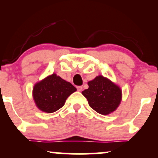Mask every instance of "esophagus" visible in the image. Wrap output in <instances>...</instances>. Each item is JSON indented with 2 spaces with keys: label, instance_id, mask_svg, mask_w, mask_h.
Wrapping results in <instances>:
<instances>
[{
  "label": "esophagus",
  "instance_id": "1",
  "mask_svg": "<svg viewBox=\"0 0 158 158\" xmlns=\"http://www.w3.org/2000/svg\"><path fill=\"white\" fill-rule=\"evenodd\" d=\"M77 90H79V91H81V90H82V89H83L82 86H77Z\"/></svg>",
  "mask_w": 158,
  "mask_h": 158
}]
</instances>
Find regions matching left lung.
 Wrapping results in <instances>:
<instances>
[{"label":"left lung","mask_w":158,"mask_h":158,"mask_svg":"<svg viewBox=\"0 0 158 158\" xmlns=\"http://www.w3.org/2000/svg\"><path fill=\"white\" fill-rule=\"evenodd\" d=\"M89 88L82 94L88 104L97 113L107 115L117 109L122 99L120 88L102 76L97 77L88 83Z\"/></svg>","instance_id":"1"}]
</instances>
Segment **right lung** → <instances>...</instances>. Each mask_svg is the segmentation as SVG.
<instances>
[{"label": "right lung", "mask_w": 158, "mask_h": 158, "mask_svg": "<svg viewBox=\"0 0 158 158\" xmlns=\"http://www.w3.org/2000/svg\"><path fill=\"white\" fill-rule=\"evenodd\" d=\"M76 90L71 83L53 73L34 86L33 98L40 110L52 113L64 106L67 98Z\"/></svg>", "instance_id": "right-lung-1"}]
</instances>
